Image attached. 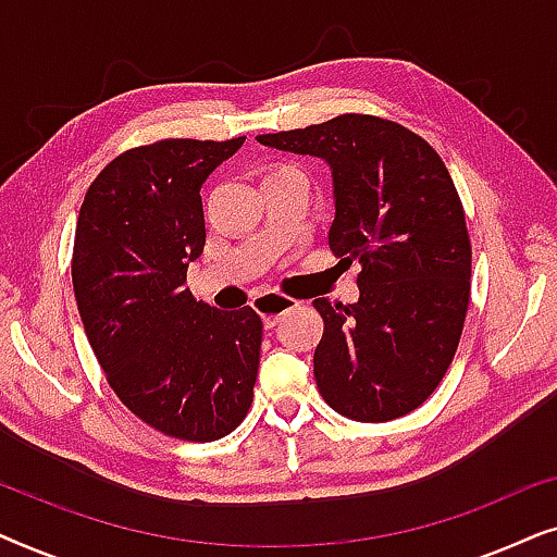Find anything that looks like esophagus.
Instances as JSON below:
<instances>
[{
  "instance_id": "esophagus-1",
  "label": "esophagus",
  "mask_w": 557,
  "mask_h": 557,
  "mask_svg": "<svg viewBox=\"0 0 557 557\" xmlns=\"http://www.w3.org/2000/svg\"><path fill=\"white\" fill-rule=\"evenodd\" d=\"M253 307L258 314L263 317V324L271 330V326H276L281 322V317L288 314V311L296 307V301L281 294H261L253 299Z\"/></svg>"
}]
</instances>
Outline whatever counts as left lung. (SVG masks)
Returning a JSON list of instances; mask_svg holds the SVG:
<instances>
[{"label":"left lung","mask_w":557,"mask_h":557,"mask_svg":"<svg viewBox=\"0 0 557 557\" xmlns=\"http://www.w3.org/2000/svg\"><path fill=\"white\" fill-rule=\"evenodd\" d=\"M332 172V253L360 263V299H317L326 406L360 423L416 410L444 380L469 309L471 246L451 174L429 141L362 113L256 136Z\"/></svg>","instance_id":"left-lung-1"}]
</instances>
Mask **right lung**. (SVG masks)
Returning <instances> with one entry per match:
<instances>
[{
	"label": "right lung",
	"instance_id": "right-lung-1",
	"mask_svg": "<svg viewBox=\"0 0 557 557\" xmlns=\"http://www.w3.org/2000/svg\"><path fill=\"white\" fill-rule=\"evenodd\" d=\"M243 141L128 149L88 187L75 225L73 292L98 364L134 416L182 441L223 438L253 400L261 317L185 286L205 246L202 182Z\"/></svg>",
	"mask_w": 557,
	"mask_h": 557
}]
</instances>
